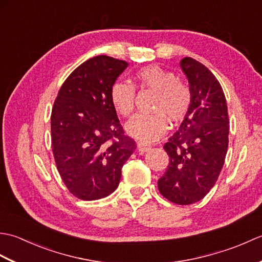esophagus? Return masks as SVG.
I'll use <instances>...</instances> for the list:
<instances>
[{"instance_id": "esophagus-1", "label": "esophagus", "mask_w": 262, "mask_h": 262, "mask_svg": "<svg viewBox=\"0 0 262 262\" xmlns=\"http://www.w3.org/2000/svg\"><path fill=\"white\" fill-rule=\"evenodd\" d=\"M137 149L142 153L147 152L148 149H151V145H148L147 143H144V142H137Z\"/></svg>"}]
</instances>
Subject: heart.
Returning <instances> with one entry per match:
<instances>
[{"instance_id":"obj_1","label":"heart","mask_w":262,"mask_h":262,"mask_svg":"<svg viewBox=\"0 0 262 262\" xmlns=\"http://www.w3.org/2000/svg\"><path fill=\"white\" fill-rule=\"evenodd\" d=\"M138 86L155 92L152 115L138 114L126 122L125 129L129 136L144 143L162 137L169 128V121L185 118L191 104V91L187 84L178 80L174 73L157 65L140 70L135 75ZM110 102L121 116H129L134 110L135 89L124 82H116L110 89Z\"/></svg>"}]
</instances>
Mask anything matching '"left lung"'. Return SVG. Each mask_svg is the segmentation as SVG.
Wrapping results in <instances>:
<instances>
[{
    "label": "left lung",
    "mask_w": 262,
    "mask_h": 262,
    "mask_svg": "<svg viewBox=\"0 0 262 262\" xmlns=\"http://www.w3.org/2000/svg\"><path fill=\"white\" fill-rule=\"evenodd\" d=\"M180 68L191 91V104L163 148L170 162L158 181L161 194L178 205L202 200L214 187L229 146L230 120L223 89L202 63L185 57Z\"/></svg>",
    "instance_id": "1"
}]
</instances>
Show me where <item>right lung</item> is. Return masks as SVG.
<instances>
[{
    "label": "right lung",
    "mask_w": 262,
    "mask_h": 262,
    "mask_svg": "<svg viewBox=\"0 0 262 262\" xmlns=\"http://www.w3.org/2000/svg\"><path fill=\"white\" fill-rule=\"evenodd\" d=\"M128 63L100 55L76 68L63 83L51 117L57 170L73 196L97 200L119 185L121 168L135 151L110 102V89Z\"/></svg>",
    "instance_id": "add662e5"
}]
</instances>
